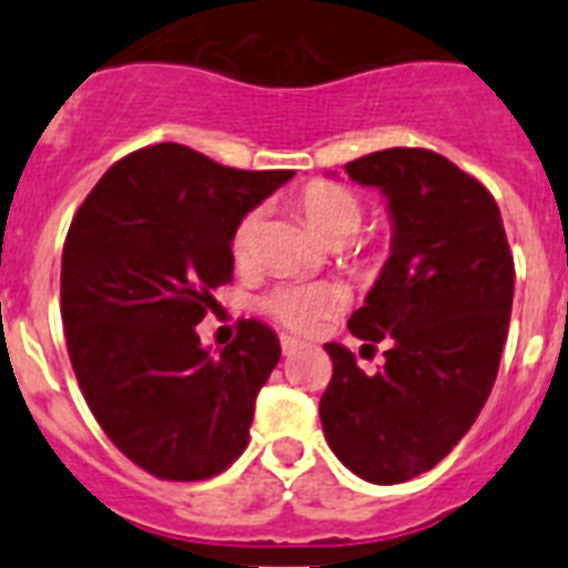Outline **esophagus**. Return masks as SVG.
<instances>
[{"label":"esophagus","mask_w":568,"mask_h":568,"mask_svg":"<svg viewBox=\"0 0 568 568\" xmlns=\"http://www.w3.org/2000/svg\"><path fill=\"white\" fill-rule=\"evenodd\" d=\"M304 346V341L293 338V335H281V349H284V355L295 353V349H301Z\"/></svg>","instance_id":"1"}]
</instances>
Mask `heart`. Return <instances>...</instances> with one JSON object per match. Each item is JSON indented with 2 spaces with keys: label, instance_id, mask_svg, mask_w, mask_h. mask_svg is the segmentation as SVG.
<instances>
[{
  "label": "heart",
  "instance_id": "heart-1",
  "mask_svg": "<svg viewBox=\"0 0 568 568\" xmlns=\"http://www.w3.org/2000/svg\"><path fill=\"white\" fill-rule=\"evenodd\" d=\"M298 210L307 219L310 227L318 233L327 244H344L358 233L361 222H364V204L353 190L341 187L333 182H310L301 187L298 193ZM261 230V210H250L239 219L230 239V250L239 264H250L255 258V244H258ZM344 304V293L329 281H318V284H281V287L270 290L261 298V307L267 310L275 321H281L284 327L298 329V333H310L327 318L329 313Z\"/></svg>",
  "mask_w": 568,
  "mask_h": 568
}]
</instances>
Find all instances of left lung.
I'll list each match as a JSON object with an SVG mask.
<instances>
[{"mask_svg":"<svg viewBox=\"0 0 568 568\" xmlns=\"http://www.w3.org/2000/svg\"><path fill=\"white\" fill-rule=\"evenodd\" d=\"M386 195L393 247L364 307L361 341H386L384 366L358 369L324 344L333 378L321 426L346 469L369 484H404L453 453L484 409L509 333L515 261L489 190L449 159L389 148L344 164Z\"/></svg>","mask_w":568,"mask_h":568,"instance_id":"obj_1","label":"left lung"}]
</instances>
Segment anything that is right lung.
<instances>
[{"label": "right lung", "instance_id": "obj_1", "mask_svg": "<svg viewBox=\"0 0 568 568\" xmlns=\"http://www.w3.org/2000/svg\"><path fill=\"white\" fill-rule=\"evenodd\" d=\"M293 170H235L184 144L115 162L70 222L62 321L79 389L135 466L204 480L247 446L255 395L281 358L278 335L241 321L213 355L195 324L233 281L230 239Z\"/></svg>", "mask_w": 568, "mask_h": 568}]
</instances>
